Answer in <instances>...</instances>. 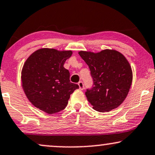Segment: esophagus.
Instances as JSON below:
<instances>
[{
    "label": "esophagus",
    "instance_id": "esophagus-1",
    "mask_svg": "<svg viewBox=\"0 0 155 155\" xmlns=\"http://www.w3.org/2000/svg\"><path fill=\"white\" fill-rule=\"evenodd\" d=\"M78 85H79V89H81V90H83L84 88V83L81 81H79V82L78 83Z\"/></svg>",
    "mask_w": 155,
    "mask_h": 155
}]
</instances>
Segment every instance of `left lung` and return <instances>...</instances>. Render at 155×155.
Returning a JSON list of instances; mask_svg holds the SVG:
<instances>
[{
    "label": "left lung",
    "instance_id": "obj_1",
    "mask_svg": "<svg viewBox=\"0 0 155 155\" xmlns=\"http://www.w3.org/2000/svg\"><path fill=\"white\" fill-rule=\"evenodd\" d=\"M88 65L93 85L85 94L93 109L109 112L124 101L131 88L133 74L128 61L114 50H104L100 53L79 52Z\"/></svg>",
    "mask_w": 155,
    "mask_h": 155
}]
</instances>
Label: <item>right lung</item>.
Listing matches in <instances>:
<instances>
[{"label": "right lung", "instance_id": "1", "mask_svg": "<svg viewBox=\"0 0 155 155\" xmlns=\"http://www.w3.org/2000/svg\"><path fill=\"white\" fill-rule=\"evenodd\" d=\"M72 51L37 50L28 58L21 71V82L28 100L48 114L63 110L79 85L70 81V73L63 67Z\"/></svg>", "mask_w": 155, "mask_h": 155}]
</instances>
